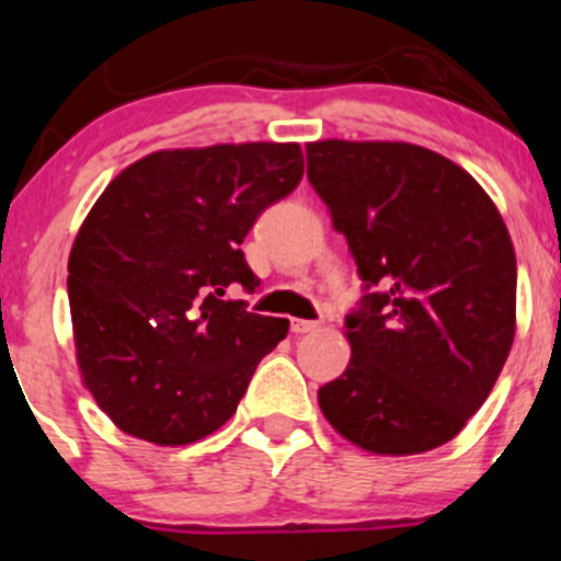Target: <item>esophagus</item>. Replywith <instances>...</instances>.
Masks as SVG:
<instances>
[{
    "label": "esophagus",
    "instance_id": "34e87169",
    "mask_svg": "<svg viewBox=\"0 0 561 561\" xmlns=\"http://www.w3.org/2000/svg\"><path fill=\"white\" fill-rule=\"evenodd\" d=\"M320 328V322L314 320H290V331L296 333V336H301V333H312Z\"/></svg>",
    "mask_w": 561,
    "mask_h": 561
}]
</instances>
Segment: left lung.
Masks as SVG:
<instances>
[{
    "label": "left lung",
    "mask_w": 561,
    "mask_h": 561,
    "mask_svg": "<svg viewBox=\"0 0 561 561\" xmlns=\"http://www.w3.org/2000/svg\"><path fill=\"white\" fill-rule=\"evenodd\" d=\"M309 184L353 252L347 369L317 390L358 448L412 456L480 410L516 336V252L483 186L448 157L386 140L307 146Z\"/></svg>",
    "instance_id": "obj_1"
}]
</instances>
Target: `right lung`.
Returning <instances> with one entry per match:
<instances>
[{"mask_svg":"<svg viewBox=\"0 0 561 561\" xmlns=\"http://www.w3.org/2000/svg\"><path fill=\"white\" fill-rule=\"evenodd\" d=\"M304 175L298 144L154 151L83 219L67 263L78 366L124 434L190 445L230 421L285 317L225 301L254 293L247 233Z\"/></svg>","mask_w":561,"mask_h":561,"instance_id":"right-lung-1","label":"right lung"}]
</instances>
